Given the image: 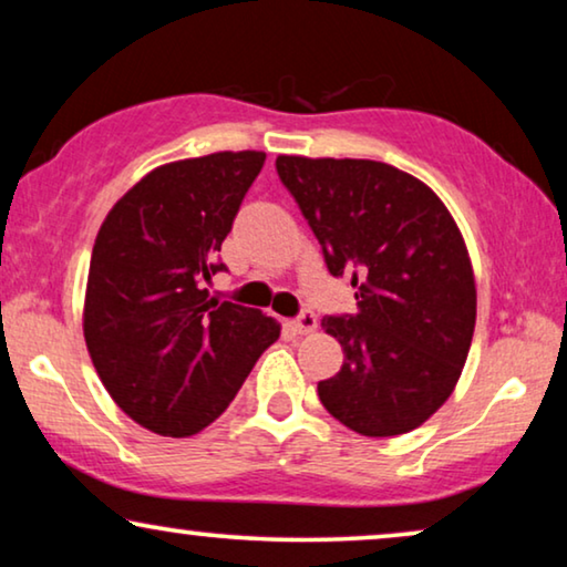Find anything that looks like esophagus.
<instances>
[{"label":"esophagus","mask_w":567,"mask_h":567,"mask_svg":"<svg viewBox=\"0 0 567 567\" xmlns=\"http://www.w3.org/2000/svg\"><path fill=\"white\" fill-rule=\"evenodd\" d=\"M293 330H297L299 336H309V332L317 330V317L312 312H301L297 320H293Z\"/></svg>","instance_id":"esophagus-1"}]
</instances>
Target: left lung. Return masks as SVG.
Returning <instances> with one entry per match:
<instances>
[{
    "label": "left lung",
    "instance_id": "obj_1",
    "mask_svg": "<svg viewBox=\"0 0 567 567\" xmlns=\"http://www.w3.org/2000/svg\"><path fill=\"white\" fill-rule=\"evenodd\" d=\"M332 276L351 274L355 315L324 317L343 367L317 384L361 436H400L449 400L475 332L477 289L454 216L417 177L374 159L278 154Z\"/></svg>",
    "mask_w": 567,
    "mask_h": 567
}]
</instances>
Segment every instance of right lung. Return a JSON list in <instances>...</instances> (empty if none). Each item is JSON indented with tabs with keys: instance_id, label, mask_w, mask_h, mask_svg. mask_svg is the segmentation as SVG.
<instances>
[{
	"instance_id": "add662e5",
	"label": "right lung",
	"mask_w": 567,
	"mask_h": 567,
	"mask_svg": "<svg viewBox=\"0 0 567 567\" xmlns=\"http://www.w3.org/2000/svg\"><path fill=\"white\" fill-rule=\"evenodd\" d=\"M262 152H214L146 173L92 247L84 343L123 413L159 436L214 423L281 336L260 309L208 299L216 260Z\"/></svg>"
}]
</instances>
